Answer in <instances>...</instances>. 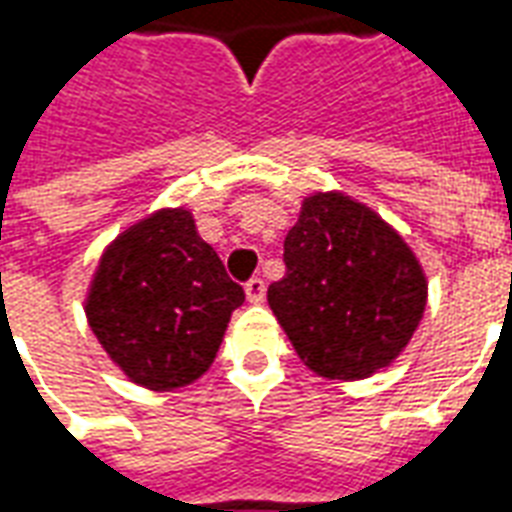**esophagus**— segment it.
I'll list each match as a JSON object with an SVG mask.
<instances>
[{"instance_id": "1", "label": "esophagus", "mask_w": 512, "mask_h": 512, "mask_svg": "<svg viewBox=\"0 0 512 512\" xmlns=\"http://www.w3.org/2000/svg\"><path fill=\"white\" fill-rule=\"evenodd\" d=\"M246 299L252 301V304H260V301L266 299V282H263V277H252L246 282Z\"/></svg>"}]
</instances>
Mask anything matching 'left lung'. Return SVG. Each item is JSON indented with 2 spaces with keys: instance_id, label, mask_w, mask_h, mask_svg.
<instances>
[{
  "instance_id": "obj_1",
  "label": "left lung",
  "mask_w": 512,
  "mask_h": 512,
  "mask_svg": "<svg viewBox=\"0 0 512 512\" xmlns=\"http://www.w3.org/2000/svg\"><path fill=\"white\" fill-rule=\"evenodd\" d=\"M268 304L304 365L323 378L373 376L417 332L428 282L406 241L340 191L304 200Z\"/></svg>"
}]
</instances>
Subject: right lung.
I'll use <instances>...</instances> for the list:
<instances>
[{
	"label": "right lung",
	"instance_id": "obj_1",
	"mask_svg": "<svg viewBox=\"0 0 512 512\" xmlns=\"http://www.w3.org/2000/svg\"><path fill=\"white\" fill-rule=\"evenodd\" d=\"M244 288L183 208L147 216L104 252L87 321L134 384L169 392L200 378L222 345Z\"/></svg>",
	"mask_w": 512,
	"mask_h": 512
}]
</instances>
